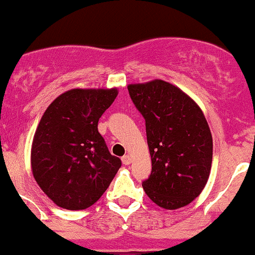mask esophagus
Listing matches in <instances>:
<instances>
[{
	"label": "esophagus",
	"instance_id": "obj_1",
	"mask_svg": "<svg viewBox=\"0 0 255 255\" xmlns=\"http://www.w3.org/2000/svg\"><path fill=\"white\" fill-rule=\"evenodd\" d=\"M122 161H123V164H125V166H128V164L131 163V157L128 156V154H125V156L122 158Z\"/></svg>",
	"mask_w": 255,
	"mask_h": 255
}]
</instances>
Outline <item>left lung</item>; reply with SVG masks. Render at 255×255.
<instances>
[{"mask_svg": "<svg viewBox=\"0 0 255 255\" xmlns=\"http://www.w3.org/2000/svg\"><path fill=\"white\" fill-rule=\"evenodd\" d=\"M128 94L146 122L152 170L142 186L167 210L200 195L212 163V136L204 113L182 89L162 80L128 85Z\"/></svg>", "mask_w": 255, "mask_h": 255, "instance_id": "obj_1", "label": "left lung"}]
</instances>
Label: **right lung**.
I'll use <instances>...</instances> for the list:
<instances>
[{"label":"right lung","mask_w":255,"mask_h":255,"mask_svg":"<svg viewBox=\"0 0 255 255\" xmlns=\"http://www.w3.org/2000/svg\"><path fill=\"white\" fill-rule=\"evenodd\" d=\"M118 89H71L48 107L31 145V172L57 206L85 210L108 189L122 161L98 132Z\"/></svg>","instance_id":"obj_1"}]
</instances>
